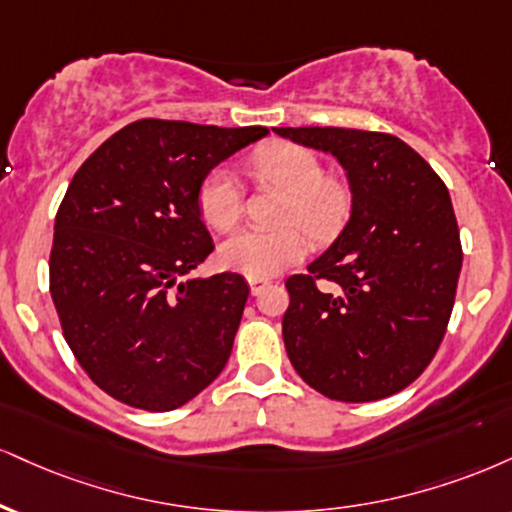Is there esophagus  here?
I'll list each match as a JSON object with an SVG mask.
<instances>
[{"label":"esophagus","instance_id":"esophagus-1","mask_svg":"<svg viewBox=\"0 0 512 512\" xmlns=\"http://www.w3.org/2000/svg\"><path fill=\"white\" fill-rule=\"evenodd\" d=\"M248 283H250V291H252V295H257V293L262 291L264 286H267L269 279H248Z\"/></svg>","mask_w":512,"mask_h":512}]
</instances>
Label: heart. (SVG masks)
Listing matches in <instances>:
<instances>
[{
    "label": "heart",
    "instance_id": "1",
    "mask_svg": "<svg viewBox=\"0 0 512 512\" xmlns=\"http://www.w3.org/2000/svg\"><path fill=\"white\" fill-rule=\"evenodd\" d=\"M248 169L260 183L286 193L279 219L288 226L231 233L219 245V262L248 279H269L303 260L310 245L306 230L317 240H324L341 229L353 205V190L343 176L324 174L315 152L295 143L264 145L250 157ZM200 212L217 231H229L238 224L243 217V188L231 169L221 166L205 178L200 188Z\"/></svg>",
    "mask_w": 512,
    "mask_h": 512
}]
</instances>
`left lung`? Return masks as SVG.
Returning a JSON list of instances; mask_svg holds the SVG:
<instances>
[{"label":"left lung","mask_w":512,"mask_h":512,"mask_svg":"<svg viewBox=\"0 0 512 512\" xmlns=\"http://www.w3.org/2000/svg\"><path fill=\"white\" fill-rule=\"evenodd\" d=\"M274 131L334 155L353 190L338 238L307 274L286 281L288 360L331 400L393 396L434 360L453 312L463 248L448 188L396 135L334 126Z\"/></svg>","instance_id":"8db88e82"}]
</instances>
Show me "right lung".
I'll return each instance as SVG.
<instances>
[{"label": "right lung", "mask_w": 512, "mask_h": 512, "mask_svg": "<svg viewBox=\"0 0 512 512\" xmlns=\"http://www.w3.org/2000/svg\"><path fill=\"white\" fill-rule=\"evenodd\" d=\"M267 133L143 119L73 176L54 221L49 293L78 365L112 398L176 410L229 362L250 288L233 272L186 279L214 250L200 188Z\"/></svg>", "instance_id": "add662e5"}]
</instances>
